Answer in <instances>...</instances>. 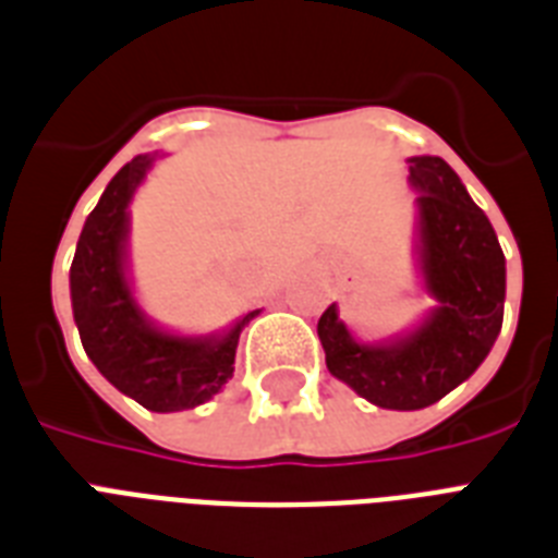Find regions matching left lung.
<instances>
[{
	"mask_svg": "<svg viewBox=\"0 0 558 558\" xmlns=\"http://www.w3.org/2000/svg\"><path fill=\"white\" fill-rule=\"evenodd\" d=\"M411 185L420 191V243L425 289L437 298L432 318L385 348L359 344L336 304L318 318L327 367L379 408L434 405L469 379L493 350L504 322L507 269L495 228L458 173L437 156H414Z\"/></svg>",
	"mask_w": 558,
	"mask_h": 558,
	"instance_id": "left-lung-1",
	"label": "left lung"
}]
</instances>
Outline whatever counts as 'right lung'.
<instances>
[{"instance_id":"add662e5","label":"right lung","mask_w":558,"mask_h":558,"mask_svg":"<svg viewBox=\"0 0 558 558\" xmlns=\"http://www.w3.org/2000/svg\"><path fill=\"white\" fill-rule=\"evenodd\" d=\"M153 156H135L118 170L95 205L72 260V310L83 350L121 393L147 411H185L208 402L231 376L240 332L254 313L222 339H182L144 322L124 275L126 205Z\"/></svg>"}]
</instances>
